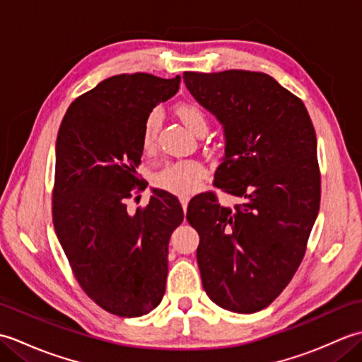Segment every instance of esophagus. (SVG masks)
<instances>
[{
	"mask_svg": "<svg viewBox=\"0 0 362 362\" xmlns=\"http://www.w3.org/2000/svg\"><path fill=\"white\" fill-rule=\"evenodd\" d=\"M179 201H180V204H182V209H183V211H187V209H188V202H189V197H188V196H180V197H179Z\"/></svg>",
	"mask_w": 362,
	"mask_h": 362,
	"instance_id": "obj_1",
	"label": "esophagus"
}]
</instances>
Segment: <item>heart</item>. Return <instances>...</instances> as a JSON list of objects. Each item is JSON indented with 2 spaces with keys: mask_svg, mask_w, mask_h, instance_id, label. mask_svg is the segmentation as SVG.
Here are the masks:
<instances>
[{
  "mask_svg": "<svg viewBox=\"0 0 362 362\" xmlns=\"http://www.w3.org/2000/svg\"><path fill=\"white\" fill-rule=\"evenodd\" d=\"M179 118L182 119L191 132L199 134L201 130L209 129V118L201 107L193 103H182L175 109ZM161 124V115L158 110H152L148 118L144 119L141 141L144 149H152L157 141V134ZM204 166L194 160L174 161L160 169L153 175V183L161 189L169 191L173 194L189 196L193 194L205 179Z\"/></svg>",
  "mask_w": 362,
  "mask_h": 362,
  "instance_id": "obj_1",
  "label": "heart"
}]
</instances>
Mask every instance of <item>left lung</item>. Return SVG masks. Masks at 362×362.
<instances>
[{
	"instance_id": "8db88e82",
	"label": "left lung",
	"mask_w": 362,
	"mask_h": 362,
	"mask_svg": "<svg viewBox=\"0 0 362 362\" xmlns=\"http://www.w3.org/2000/svg\"><path fill=\"white\" fill-rule=\"evenodd\" d=\"M183 82L224 127L214 185L241 199L224 206L209 191L188 205L204 289L221 308L257 313L305 257L320 205L316 132L305 104L269 74L185 71Z\"/></svg>"
}]
</instances>
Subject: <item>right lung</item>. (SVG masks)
<instances>
[{
  "instance_id": "add662e5",
  "label": "right lung",
  "mask_w": 362,
  "mask_h": 362,
  "mask_svg": "<svg viewBox=\"0 0 362 362\" xmlns=\"http://www.w3.org/2000/svg\"><path fill=\"white\" fill-rule=\"evenodd\" d=\"M179 86L180 76H112L74 99L59 127L54 228L81 288L121 317L148 314L166 289L169 238L183 221L179 199L152 189L135 213L126 202L143 189L144 119Z\"/></svg>"
}]
</instances>
